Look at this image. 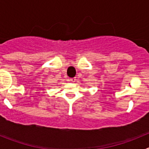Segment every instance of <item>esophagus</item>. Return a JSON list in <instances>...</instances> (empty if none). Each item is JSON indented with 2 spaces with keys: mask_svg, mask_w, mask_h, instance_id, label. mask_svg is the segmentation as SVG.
Here are the masks:
<instances>
[{
  "mask_svg": "<svg viewBox=\"0 0 149 149\" xmlns=\"http://www.w3.org/2000/svg\"><path fill=\"white\" fill-rule=\"evenodd\" d=\"M76 77H72V78H68V81H71V82H75Z\"/></svg>",
  "mask_w": 149,
  "mask_h": 149,
  "instance_id": "1",
  "label": "esophagus"
}]
</instances>
